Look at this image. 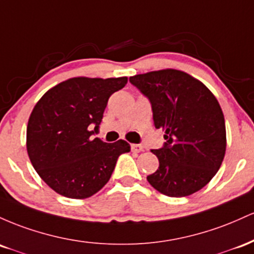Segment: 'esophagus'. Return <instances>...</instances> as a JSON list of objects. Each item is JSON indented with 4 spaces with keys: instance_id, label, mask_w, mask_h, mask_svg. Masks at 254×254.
Listing matches in <instances>:
<instances>
[{
    "instance_id": "34e87169",
    "label": "esophagus",
    "mask_w": 254,
    "mask_h": 254,
    "mask_svg": "<svg viewBox=\"0 0 254 254\" xmlns=\"http://www.w3.org/2000/svg\"><path fill=\"white\" fill-rule=\"evenodd\" d=\"M130 149H132L133 152H141L142 151V146L139 144H132L130 145Z\"/></svg>"
}]
</instances>
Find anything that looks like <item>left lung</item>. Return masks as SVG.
I'll return each instance as SVG.
<instances>
[{"instance_id":"1","label":"left lung","mask_w":254,"mask_h":254,"mask_svg":"<svg viewBox=\"0 0 254 254\" xmlns=\"http://www.w3.org/2000/svg\"><path fill=\"white\" fill-rule=\"evenodd\" d=\"M150 101L153 124L164 130V144L151 150L159 167L147 176L168 196H187L216 175L227 146L224 116L211 91L190 74L162 69L130 76Z\"/></svg>"}]
</instances>
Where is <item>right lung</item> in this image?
I'll use <instances>...</instances> for the list:
<instances>
[{
	"label": "right lung",
	"instance_id": "obj_1",
	"mask_svg": "<svg viewBox=\"0 0 254 254\" xmlns=\"http://www.w3.org/2000/svg\"><path fill=\"white\" fill-rule=\"evenodd\" d=\"M126 84V76L72 78L45 92L35 105L27 125V153L56 193L72 199L93 195L109 181L119 156L130 151L125 140L109 144L92 138L109 97Z\"/></svg>",
	"mask_w": 254,
	"mask_h": 254
}]
</instances>
